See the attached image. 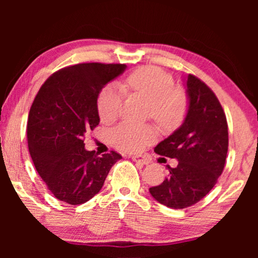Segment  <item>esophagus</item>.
I'll return each mask as SVG.
<instances>
[{
	"label": "esophagus",
	"instance_id": "34e87169",
	"mask_svg": "<svg viewBox=\"0 0 258 258\" xmlns=\"http://www.w3.org/2000/svg\"><path fill=\"white\" fill-rule=\"evenodd\" d=\"M132 160L134 162H136V163H140V164H149L150 163V160L146 156H141V155H139V156H133Z\"/></svg>",
	"mask_w": 258,
	"mask_h": 258
}]
</instances>
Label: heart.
<instances>
[{"instance_id":"obj_1","label":"heart","mask_w":258,"mask_h":258,"mask_svg":"<svg viewBox=\"0 0 258 258\" xmlns=\"http://www.w3.org/2000/svg\"><path fill=\"white\" fill-rule=\"evenodd\" d=\"M174 77L157 67H142L130 74L125 87L149 101V115L163 126H174L184 118L188 110V95L182 88L174 86ZM123 94L117 86H107L98 95L97 111L104 123L118 117L122 109ZM151 125H118L111 134L112 142L118 149L137 153L156 139Z\"/></svg>"}]
</instances>
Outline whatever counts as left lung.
Here are the masks:
<instances>
[{
  "label": "left lung",
  "mask_w": 258,
  "mask_h": 258,
  "mask_svg": "<svg viewBox=\"0 0 258 258\" xmlns=\"http://www.w3.org/2000/svg\"><path fill=\"white\" fill-rule=\"evenodd\" d=\"M189 108L184 122L168 139L155 147V153L176 158L168 165V176L149 191L157 202L171 209H184L200 202L216 184L228 153V123L214 91L203 81L186 77Z\"/></svg>",
  "instance_id": "1"
}]
</instances>
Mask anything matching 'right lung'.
Masks as SVG:
<instances>
[{
    "mask_svg": "<svg viewBox=\"0 0 258 258\" xmlns=\"http://www.w3.org/2000/svg\"><path fill=\"white\" fill-rule=\"evenodd\" d=\"M125 64L81 63L52 74L38 90L27 123L28 148L35 168L59 201L77 206L96 195L116 151L97 156L84 148V134L100 123L97 98Z\"/></svg>",
    "mask_w": 258,
    "mask_h": 258,
    "instance_id": "obj_1",
    "label": "right lung"
}]
</instances>
